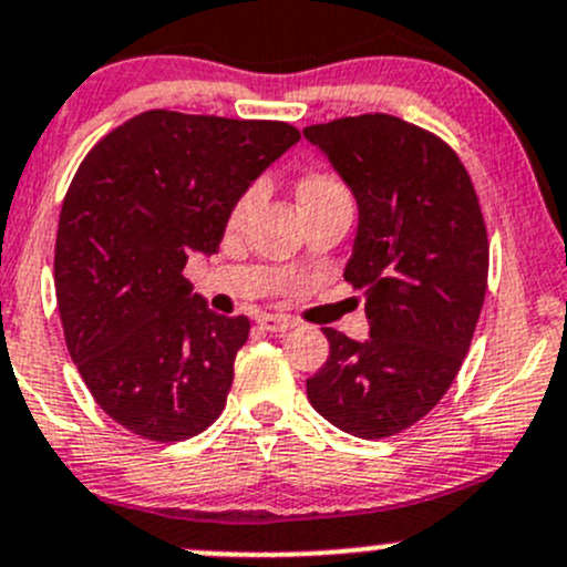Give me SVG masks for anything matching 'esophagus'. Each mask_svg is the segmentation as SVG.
Returning a JSON list of instances; mask_svg holds the SVG:
<instances>
[{
    "instance_id": "esophagus-1",
    "label": "esophagus",
    "mask_w": 567,
    "mask_h": 567,
    "mask_svg": "<svg viewBox=\"0 0 567 567\" xmlns=\"http://www.w3.org/2000/svg\"><path fill=\"white\" fill-rule=\"evenodd\" d=\"M258 326L268 333H285L290 331L296 326V320L290 318H282V315H260L258 318Z\"/></svg>"
}]
</instances>
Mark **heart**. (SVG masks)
<instances>
[{"label": "heart", "instance_id": "1", "mask_svg": "<svg viewBox=\"0 0 567 567\" xmlns=\"http://www.w3.org/2000/svg\"><path fill=\"white\" fill-rule=\"evenodd\" d=\"M337 189H342V187H339V184L333 182V178H329V176H309V178H303V182H301V187H299V198H301V200H307V198H318V195L337 193ZM255 200H258V189H249V193L244 195V198L238 200V204H236V208H234V217H230V223H234V225L241 223V219L247 217L249 212H252Z\"/></svg>", "mask_w": 567, "mask_h": 567}]
</instances>
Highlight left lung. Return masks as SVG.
Here are the masks:
<instances>
[{
    "label": "left lung",
    "instance_id": "1",
    "mask_svg": "<svg viewBox=\"0 0 567 567\" xmlns=\"http://www.w3.org/2000/svg\"><path fill=\"white\" fill-rule=\"evenodd\" d=\"M359 206L344 279L363 288L369 337L323 329L329 359L307 380L312 408L342 432L391 437L454 383L486 296L478 195L454 148L389 116L303 127Z\"/></svg>",
    "mask_w": 567,
    "mask_h": 567
}]
</instances>
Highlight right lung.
<instances>
[{
  "instance_id": "add662e5",
  "label": "right lung",
  "mask_w": 567,
  "mask_h": 567,
  "mask_svg": "<svg viewBox=\"0 0 567 567\" xmlns=\"http://www.w3.org/2000/svg\"><path fill=\"white\" fill-rule=\"evenodd\" d=\"M299 130L146 111L105 135L64 195L53 282L70 359L116 424L157 443L212 426L249 337L193 293L184 266Z\"/></svg>"
}]
</instances>
